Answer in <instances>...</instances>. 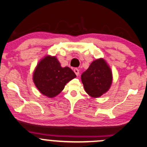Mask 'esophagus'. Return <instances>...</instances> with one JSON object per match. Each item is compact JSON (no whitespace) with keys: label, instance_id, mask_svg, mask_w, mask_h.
<instances>
[{"label":"esophagus","instance_id":"esophagus-1","mask_svg":"<svg viewBox=\"0 0 147 147\" xmlns=\"http://www.w3.org/2000/svg\"><path fill=\"white\" fill-rule=\"evenodd\" d=\"M74 72H75V73L76 74V75L78 76L79 75V70L78 69V68H74Z\"/></svg>","mask_w":147,"mask_h":147}]
</instances>
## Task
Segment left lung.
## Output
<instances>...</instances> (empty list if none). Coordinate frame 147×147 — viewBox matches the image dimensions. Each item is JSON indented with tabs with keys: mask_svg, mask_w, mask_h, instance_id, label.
<instances>
[{
	"mask_svg": "<svg viewBox=\"0 0 147 147\" xmlns=\"http://www.w3.org/2000/svg\"><path fill=\"white\" fill-rule=\"evenodd\" d=\"M81 81L87 94L92 98L100 97L108 92L112 84L111 68L102 58L93 61L81 75Z\"/></svg>",
	"mask_w": 147,
	"mask_h": 147,
	"instance_id": "obj_1",
	"label": "left lung"
}]
</instances>
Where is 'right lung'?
Here are the masks:
<instances>
[{"instance_id":"obj_1","label":"right lung","mask_w":147,"mask_h":147,"mask_svg":"<svg viewBox=\"0 0 147 147\" xmlns=\"http://www.w3.org/2000/svg\"><path fill=\"white\" fill-rule=\"evenodd\" d=\"M76 77L69 67L62 68L55 56L47 55L37 64L33 81L42 94L51 98L58 95L66 83Z\"/></svg>"}]
</instances>
